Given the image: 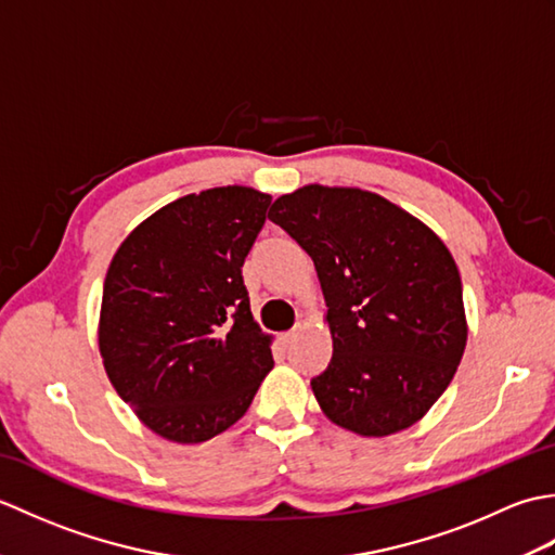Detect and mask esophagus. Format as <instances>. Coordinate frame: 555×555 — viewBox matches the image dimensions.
<instances>
[{
    "instance_id": "obj_1",
    "label": "esophagus",
    "mask_w": 555,
    "mask_h": 555,
    "mask_svg": "<svg viewBox=\"0 0 555 555\" xmlns=\"http://www.w3.org/2000/svg\"><path fill=\"white\" fill-rule=\"evenodd\" d=\"M298 328H300V326H293V328H291V332H286V334H284V340H286V344H291V340L298 336Z\"/></svg>"
}]
</instances>
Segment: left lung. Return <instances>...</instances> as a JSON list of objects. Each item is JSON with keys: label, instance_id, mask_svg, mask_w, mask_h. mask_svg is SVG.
Returning a JSON list of instances; mask_svg holds the SVG:
<instances>
[{"label": "left lung", "instance_id": "obj_1", "mask_svg": "<svg viewBox=\"0 0 555 555\" xmlns=\"http://www.w3.org/2000/svg\"><path fill=\"white\" fill-rule=\"evenodd\" d=\"M269 219L314 259L334 356L324 415L362 436L408 429L451 384L467 324L455 259L405 209L360 188L305 185Z\"/></svg>", "mask_w": 555, "mask_h": 555}]
</instances>
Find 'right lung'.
Wrapping results in <instances>:
<instances>
[{"instance_id": "right-lung-1", "label": "right lung", "mask_w": 555, "mask_h": 555, "mask_svg": "<svg viewBox=\"0 0 555 555\" xmlns=\"http://www.w3.org/2000/svg\"><path fill=\"white\" fill-rule=\"evenodd\" d=\"M269 205L245 185L179 197L112 259L100 314L104 370L164 439L199 443L229 429L274 367L243 284Z\"/></svg>"}]
</instances>
